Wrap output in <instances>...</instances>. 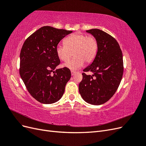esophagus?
Instances as JSON below:
<instances>
[{
  "label": "esophagus",
  "instance_id": "34e87169",
  "mask_svg": "<svg viewBox=\"0 0 146 146\" xmlns=\"http://www.w3.org/2000/svg\"><path fill=\"white\" fill-rule=\"evenodd\" d=\"M75 74H76V72L73 71V70H71V75H72V76H74Z\"/></svg>",
  "mask_w": 146,
  "mask_h": 146
}]
</instances>
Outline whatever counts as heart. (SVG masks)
Masks as SVG:
<instances>
[{
    "instance_id": "1",
    "label": "heart",
    "mask_w": 146,
    "mask_h": 146,
    "mask_svg": "<svg viewBox=\"0 0 146 146\" xmlns=\"http://www.w3.org/2000/svg\"><path fill=\"white\" fill-rule=\"evenodd\" d=\"M65 44H58L56 52L60 60L67 61L74 55V57L63 64L64 67L76 70L82 68L84 63L89 64L94 60L98 50V43L92 36L77 32L69 35L64 39Z\"/></svg>"
}]
</instances>
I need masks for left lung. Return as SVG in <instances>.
I'll list each match as a JSON object with an SVG mask.
<instances>
[{
	"label": "left lung",
	"instance_id": "8db88e82",
	"mask_svg": "<svg viewBox=\"0 0 146 146\" xmlns=\"http://www.w3.org/2000/svg\"><path fill=\"white\" fill-rule=\"evenodd\" d=\"M98 43V50L92 63L83 69L93 74L83 73L79 92L91 105H102L110 100L120 85L123 72V57L117 41L111 35L98 29L86 30Z\"/></svg>",
	"mask_w": 146,
	"mask_h": 146
}]
</instances>
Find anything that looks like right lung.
I'll return each instance as SVG.
<instances>
[{"mask_svg":"<svg viewBox=\"0 0 146 146\" xmlns=\"http://www.w3.org/2000/svg\"><path fill=\"white\" fill-rule=\"evenodd\" d=\"M72 31L44 26L25 41L20 53V76L29 93L44 104L58 101L71 73L67 68L55 69L60 63L56 47ZM53 72L54 75H51Z\"/></svg>","mask_w":146,"mask_h":146,"instance_id":"obj_1","label":"right lung"}]
</instances>
